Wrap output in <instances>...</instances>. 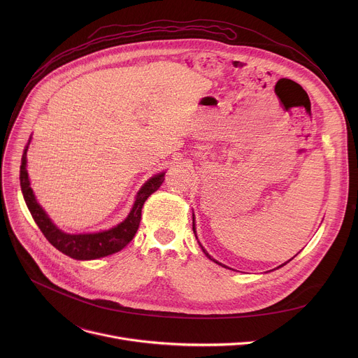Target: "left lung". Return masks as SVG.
Here are the masks:
<instances>
[{
  "instance_id": "1",
  "label": "left lung",
  "mask_w": 358,
  "mask_h": 358,
  "mask_svg": "<svg viewBox=\"0 0 358 358\" xmlns=\"http://www.w3.org/2000/svg\"><path fill=\"white\" fill-rule=\"evenodd\" d=\"M192 231H194V234H195V238H196V239H198V236H196V228H195V221H194V214H192ZM198 243H199V246H201V249H202V252H203V253H206V257H207V258H208V259H211V261H213V262H215V264H218V265H220V266H222V268H227V269H231V268H228V266H225V265H224V264H221V262H218V261H217V259H214V258H213V257H211V255H210V253H208V252H207V250H206V249H203V246H202V245H201V242H199V241H198ZM296 255H297V253H296ZM296 255H294V257H296ZM294 257H293V258H294ZM293 258H292V259H293ZM292 259H289V261H287V262H285V264H282V265H279V266H278V268H275V269H279V268H282V266H285V265H286V264H289V262H290V261H292ZM275 269H273V271H275ZM232 271H234V269H232ZM269 272H271V271H269Z\"/></svg>"
}]
</instances>
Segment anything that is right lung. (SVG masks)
<instances>
[{
	"label": "right lung",
	"instance_id": "obj_1",
	"mask_svg": "<svg viewBox=\"0 0 358 358\" xmlns=\"http://www.w3.org/2000/svg\"><path fill=\"white\" fill-rule=\"evenodd\" d=\"M31 140H32V134L29 136V140L24 148V155L21 160V169H20L21 191L34 221L36 222V225L39 227L45 238L58 250H61L62 253L68 255V257L76 261H92V259L105 258L108 255H113L122 250L134 238L140 225L141 208L144 206V202L152 192L160 188V185L164 181L166 171L150 177L141 185V188L136 195L131 211L129 213L126 220L117 224L116 227L106 231L90 232V234L89 232L68 234L59 229L52 222V220L48 217L45 210L39 206V202L36 201V196L31 188V181L27 170V151Z\"/></svg>",
	"mask_w": 358,
	"mask_h": 358
}]
</instances>
